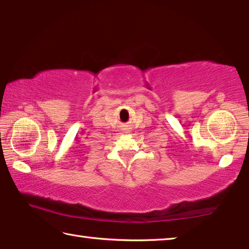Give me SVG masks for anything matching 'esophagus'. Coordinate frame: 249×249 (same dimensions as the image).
Here are the masks:
<instances>
[{
  "label": "esophagus",
  "instance_id": "obj_1",
  "mask_svg": "<svg viewBox=\"0 0 249 249\" xmlns=\"http://www.w3.org/2000/svg\"><path fill=\"white\" fill-rule=\"evenodd\" d=\"M124 129H128V128H124Z\"/></svg>",
  "mask_w": 249,
  "mask_h": 249
}]
</instances>
